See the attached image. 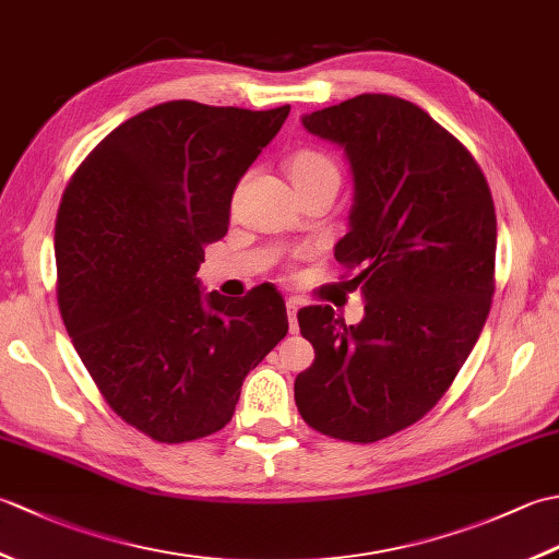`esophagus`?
Masks as SVG:
<instances>
[{
  "instance_id": "34e87169",
  "label": "esophagus",
  "mask_w": 559,
  "mask_h": 559,
  "mask_svg": "<svg viewBox=\"0 0 559 559\" xmlns=\"http://www.w3.org/2000/svg\"><path fill=\"white\" fill-rule=\"evenodd\" d=\"M300 300L298 298H288L286 302V310H288V322H290V331L293 334H298V310H300Z\"/></svg>"
}]
</instances>
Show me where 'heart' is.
I'll list each match as a JSON object with an SVG mask.
<instances>
[{
    "label": "heart",
    "mask_w": 559,
    "mask_h": 559,
    "mask_svg": "<svg viewBox=\"0 0 559 559\" xmlns=\"http://www.w3.org/2000/svg\"><path fill=\"white\" fill-rule=\"evenodd\" d=\"M288 175L295 187L326 185V187L338 189L341 185L338 163L331 156H326V153L314 151V148H302L298 153H293L288 160Z\"/></svg>",
    "instance_id": "1"
}]
</instances>
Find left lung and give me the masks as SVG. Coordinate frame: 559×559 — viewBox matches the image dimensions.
I'll return each mask as SVG.
<instances>
[{
    "instance_id": "8db88e82",
    "label": "left lung",
    "mask_w": 559,
    "mask_h": 559,
    "mask_svg": "<svg viewBox=\"0 0 559 559\" xmlns=\"http://www.w3.org/2000/svg\"><path fill=\"white\" fill-rule=\"evenodd\" d=\"M302 124L350 163V233L334 254L365 317L298 312L314 362L295 403L317 432L370 444L430 413L476 346L495 293V204L468 148L408 100L362 93Z\"/></svg>"
}]
</instances>
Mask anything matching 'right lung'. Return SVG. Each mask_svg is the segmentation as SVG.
<instances>
[{"instance_id": "obj_1", "label": "right lung", "mask_w": 559, "mask_h": 559, "mask_svg": "<svg viewBox=\"0 0 559 559\" xmlns=\"http://www.w3.org/2000/svg\"><path fill=\"white\" fill-rule=\"evenodd\" d=\"M288 112L160 103L112 129L64 189L59 312L108 406L156 442L223 430L249 370L288 334L269 283L228 300L197 278L204 247L228 233L237 182Z\"/></svg>"}]
</instances>
